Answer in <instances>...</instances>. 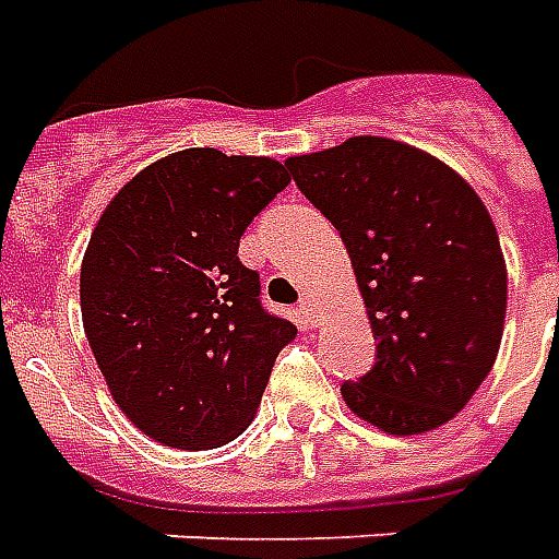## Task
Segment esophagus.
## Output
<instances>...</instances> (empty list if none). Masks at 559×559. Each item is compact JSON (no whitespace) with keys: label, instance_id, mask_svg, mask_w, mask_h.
<instances>
[{"label":"esophagus","instance_id":"34e87169","mask_svg":"<svg viewBox=\"0 0 559 559\" xmlns=\"http://www.w3.org/2000/svg\"><path fill=\"white\" fill-rule=\"evenodd\" d=\"M299 313H301V320L308 322V325H317V322H320V317H322V308L313 299H305L299 305Z\"/></svg>","mask_w":559,"mask_h":559}]
</instances>
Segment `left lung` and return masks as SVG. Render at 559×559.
Returning a JSON list of instances; mask_svg holds the SVG:
<instances>
[{
  "instance_id": "left-lung-1",
  "label": "left lung",
  "mask_w": 559,
  "mask_h": 559,
  "mask_svg": "<svg viewBox=\"0 0 559 559\" xmlns=\"http://www.w3.org/2000/svg\"><path fill=\"white\" fill-rule=\"evenodd\" d=\"M284 165L341 230L376 337L373 370L343 382V403L388 436L444 427L503 337L507 263L486 204L432 153L382 135Z\"/></svg>"
}]
</instances>
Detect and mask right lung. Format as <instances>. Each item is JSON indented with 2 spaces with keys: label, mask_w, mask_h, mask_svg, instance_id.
<instances>
[{
  "label": "right lung",
  "mask_w": 559,
  "mask_h": 559,
  "mask_svg": "<svg viewBox=\"0 0 559 559\" xmlns=\"http://www.w3.org/2000/svg\"><path fill=\"white\" fill-rule=\"evenodd\" d=\"M290 183L269 156L186 147L111 198L80 272L85 337L111 400L165 448L210 450L254 420L296 325L260 305L239 237Z\"/></svg>",
  "instance_id": "add662e5"
}]
</instances>
